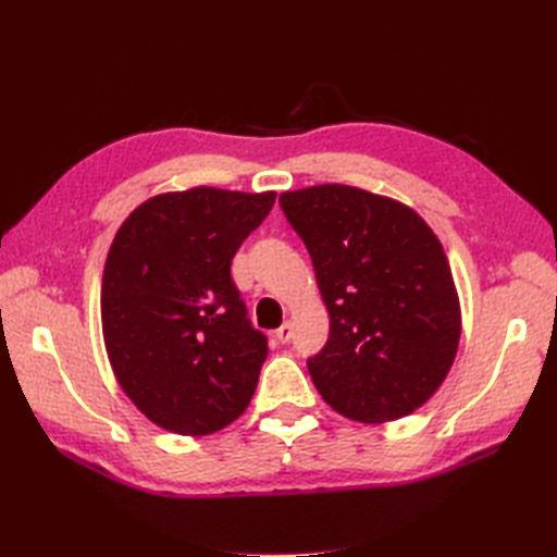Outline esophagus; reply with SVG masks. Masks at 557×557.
Wrapping results in <instances>:
<instances>
[{
  "mask_svg": "<svg viewBox=\"0 0 557 557\" xmlns=\"http://www.w3.org/2000/svg\"><path fill=\"white\" fill-rule=\"evenodd\" d=\"M275 337H277L280 342H289V339H292V323H289V321L282 323V325L275 330Z\"/></svg>",
  "mask_w": 557,
  "mask_h": 557,
  "instance_id": "esophagus-1",
  "label": "esophagus"
}]
</instances>
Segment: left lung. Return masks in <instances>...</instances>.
I'll list each match as a JSON object with an SVG mask.
<instances>
[{"mask_svg":"<svg viewBox=\"0 0 557 557\" xmlns=\"http://www.w3.org/2000/svg\"><path fill=\"white\" fill-rule=\"evenodd\" d=\"M313 260L330 337L309 373L330 407L363 423L407 417L443 385L461 313L443 244L399 200L323 184L280 196Z\"/></svg>","mask_w":557,"mask_h":557,"instance_id":"obj_1","label":"left lung"}]
</instances>
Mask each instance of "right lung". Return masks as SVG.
<instances>
[{"instance_id":"add662e5","label":"right lung","mask_w":557,"mask_h":557,"mask_svg":"<svg viewBox=\"0 0 557 557\" xmlns=\"http://www.w3.org/2000/svg\"><path fill=\"white\" fill-rule=\"evenodd\" d=\"M275 191L196 186L140 203L102 275V335L126 397L180 435L215 433L251 401L268 337L251 325L232 258Z\"/></svg>"}]
</instances>
